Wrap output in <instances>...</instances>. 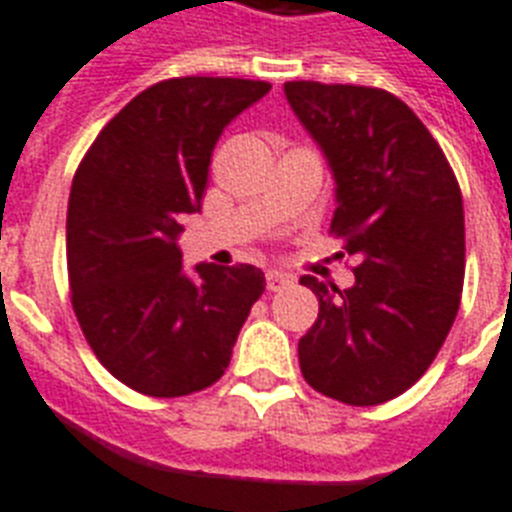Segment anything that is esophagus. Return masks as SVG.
I'll list each match as a JSON object with an SVG mask.
<instances>
[{"label":"esophagus","mask_w":512,"mask_h":512,"mask_svg":"<svg viewBox=\"0 0 512 512\" xmlns=\"http://www.w3.org/2000/svg\"><path fill=\"white\" fill-rule=\"evenodd\" d=\"M265 284H268V292H281L286 286H292V278L286 273H278V270H268L265 273Z\"/></svg>","instance_id":"1"}]
</instances>
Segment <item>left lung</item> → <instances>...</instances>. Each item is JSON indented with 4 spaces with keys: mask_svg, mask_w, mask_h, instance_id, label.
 Returning <instances> with one entry per match:
<instances>
[{
    "mask_svg": "<svg viewBox=\"0 0 512 512\" xmlns=\"http://www.w3.org/2000/svg\"><path fill=\"white\" fill-rule=\"evenodd\" d=\"M284 91L334 170L331 234L357 260L350 289L299 278L318 297L299 368L331 400L381 405L429 371L458 315L460 184L429 128L389 91L318 81H286Z\"/></svg>",
    "mask_w": 512,
    "mask_h": 512,
    "instance_id": "1",
    "label": "left lung"
}]
</instances>
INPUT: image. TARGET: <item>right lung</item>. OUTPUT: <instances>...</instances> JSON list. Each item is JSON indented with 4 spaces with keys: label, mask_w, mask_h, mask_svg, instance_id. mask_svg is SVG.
Returning a JSON list of instances; mask_svg holds the SVG:
<instances>
[{
    "label": "right lung",
    "mask_w": 512,
    "mask_h": 512,
    "mask_svg": "<svg viewBox=\"0 0 512 512\" xmlns=\"http://www.w3.org/2000/svg\"><path fill=\"white\" fill-rule=\"evenodd\" d=\"M268 81L184 76L149 86L107 123L73 176L68 202L70 302L112 376L147 397L213 386L265 292L255 265L181 263L178 218L202 210L223 128Z\"/></svg>",
    "instance_id": "add662e5"
}]
</instances>
